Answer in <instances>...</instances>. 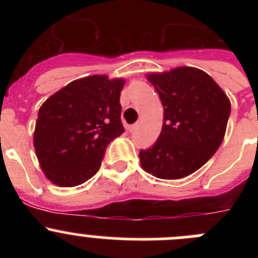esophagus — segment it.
<instances>
[{
  "label": "esophagus",
  "instance_id": "esophagus-1",
  "mask_svg": "<svg viewBox=\"0 0 258 258\" xmlns=\"http://www.w3.org/2000/svg\"><path fill=\"white\" fill-rule=\"evenodd\" d=\"M140 124H141V123H140V122H136V123H135V124H132V126L130 127V132L137 131V130L140 128Z\"/></svg>",
  "mask_w": 258,
  "mask_h": 258
}]
</instances>
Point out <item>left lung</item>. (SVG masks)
I'll use <instances>...</instances> for the list:
<instances>
[{
  "instance_id": "1",
  "label": "left lung",
  "mask_w": 258,
  "mask_h": 258,
  "mask_svg": "<svg viewBox=\"0 0 258 258\" xmlns=\"http://www.w3.org/2000/svg\"><path fill=\"white\" fill-rule=\"evenodd\" d=\"M163 106L157 141L140 151L146 172L162 179H178L201 168L225 137L231 103L206 72L178 67L147 75Z\"/></svg>"
}]
</instances>
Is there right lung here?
I'll return each mask as SVG.
<instances>
[{"mask_svg": "<svg viewBox=\"0 0 258 258\" xmlns=\"http://www.w3.org/2000/svg\"><path fill=\"white\" fill-rule=\"evenodd\" d=\"M124 80L93 75L72 81L38 111L33 146L52 183L74 187L97 173L106 148L124 132L119 95Z\"/></svg>", "mask_w": 258, "mask_h": 258, "instance_id": "obj_1", "label": "right lung"}]
</instances>
